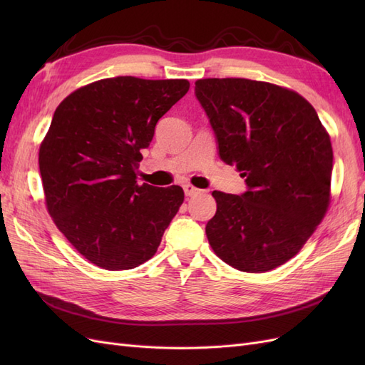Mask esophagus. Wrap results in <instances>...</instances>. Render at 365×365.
Returning a JSON list of instances; mask_svg holds the SVG:
<instances>
[{
  "label": "esophagus",
  "mask_w": 365,
  "mask_h": 365,
  "mask_svg": "<svg viewBox=\"0 0 365 365\" xmlns=\"http://www.w3.org/2000/svg\"><path fill=\"white\" fill-rule=\"evenodd\" d=\"M184 193H185V196H187V197H190V196L200 195V193H201V190H200V189H196V187H193V185H190V184H185V185H184Z\"/></svg>",
  "instance_id": "1"
}]
</instances>
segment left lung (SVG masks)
<instances>
[{
	"label": "left lung",
	"instance_id": "obj_1",
	"mask_svg": "<svg viewBox=\"0 0 365 365\" xmlns=\"http://www.w3.org/2000/svg\"><path fill=\"white\" fill-rule=\"evenodd\" d=\"M195 96L219 157L247 192H213L205 227L213 251L245 272H267L300 251L330 200L334 152L314 106L286 88L250 79H201Z\"/></svg>",
	"mask_w": 365,
	"mask_h": 365
}]
</instances>
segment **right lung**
I'll return each instance as SVG.
<instances>
[{
  "instance_id": "right-lung-1",
  "label": "right lung",
  "mask_w": 365,
  "mask_h": 365,
  "mask_svg": "<svg viewBox=\"0 0 365 365\" xmlns=\"http://www.w3.org/2000/svg\"><path fill=\"white\" fill-rule=\"evenodd\" d=\"M189 86L118 76L79 88L54 111L39 149L47 208L97 267L121 271L148 262L178 213L181 187L138 184L137 170L158 120Z\"/></svg>"
}]
</instances>
